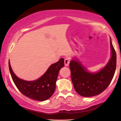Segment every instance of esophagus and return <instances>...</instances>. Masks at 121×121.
Listing matches in <instances>:
<instances>
[{
  "mask_svg": "<svg viewBox=\"0 0 121 121\" xmlns=\"http://www.w3.org/2000/svg\"><path fill=\"white\" fill-rule=\"evenodd\" d=\"M69 62H70V60L69 58H65L64 60V64L65 66H68L69 65Z\"/></svg>",
  "mask_w": 121,
  "mask_h": 121,
  "instance_id": "34e87169",
  "label": "esophagus"
}]
</instances>
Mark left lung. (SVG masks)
<instances>
[{"instance_id": "1", "label": "left lung", "mask_w": 121, "mask_h": 121, "mask_svg": "<svg viewBox=\"0 0 121 121\" xmlns=\"http://www.w3.org/2000/svg\"><path fill=\"white\" fill-rule=\"evenodd\" d=\"M112 57L103 69L97 73H89L78 60H72L69 64L71 78L74 89L80 95L92 97L101 93L113 79L116 69L117 55L110 40Z\"/></svg>"}]
</instances>
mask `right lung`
<instances>
[{
  "label": "right lung",
  "instance_id": "right-lung-1",
  "mask_svg": "<svg viewBox=\"0 0 121 121\" xmlns=\"http://www.w3.org/2000/svg\"><path fill=\"white\" fill-rule=\"evenodd\" d=\"M8 65L12 80L19 91L31 99L43 101L49 99L55 92L59 72L64 66V59L61 58L58 62L51 65L40 78L33 81L18 78L12 70L9 60Z\"/></svg>",
  "mask_w": 121,
  "mask_h": 121
}]
</instances>
